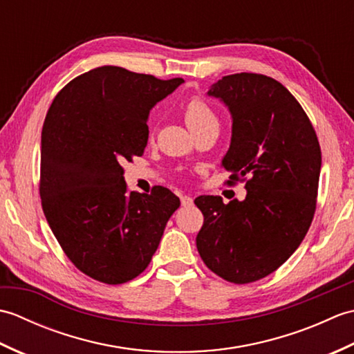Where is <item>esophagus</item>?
<instances>
[{
    "mask_svg": "<svg viewBox=\"0 0 354 354\" xmlns=\"http://www.w3.org/2000/svg\"><path fill=\"white\" fill-rule=\"evenodd\" d=\"M181 204L183 207H190L193 204V199L190 196H187V194H184V196H181Z\"/></svg>",
    "mask_w": 354,
    "mask_h": 354,
    "instance_id": "1",
    "label": "esophagus"
}]
</instances>
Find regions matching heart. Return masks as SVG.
Masks as SVG:
<instances>
[{"instance_id":"b5f03b06","label":"heart","mask_w":354,"mask_h":354,"mask_svg":"<svg viewBox=\"0 0 354 354\" xmlns=\"http://www.w3.org/2000/svg\"><path fill=\"white\" fill-rule=\"evenodd\" d=\"M184 118L193 133L198 132L199 129H204L207 126L219 124L214 111L208 106L207 102L199 99V97H193V99L185 103Z\"/></svg>"}]
</instances>
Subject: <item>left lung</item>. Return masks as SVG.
<instances>
[{"label": "left lung", "mask_w": 354, "mask_h": 354, "mask_svg": "<svg viewBox=\"0 0 354 354\" xmlns=\"http://www.w3.org/2000/svg\"><path fill=\"white\" fill-rule=\"evenodd\" d=\"M207 95L228 108L232 127L222 167L248 176L243 201L199 196L196 246L208 269L245 284L272 274L295 252L317 208L321 149L309 117L280 82L254 73L225 76ZM245 181V179H243Z\"/></svg>", "instance_id": "8db88e82"}]
</instances>
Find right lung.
<instances>
[{"mask_svg": "<svg viewBox=\"0 0 354 354\" xmlns=\"http://www.w3.org/2000/svg\"><path fill=\"white\" fill-rule=\"evenodd\" d=\"M122 66H99L56 95L41 140L44 214L74 266L106 284L145 270L181 205L165 187L127 192L123 161L145 152L147 118L183 84Z\"/></svg>", "mask_w": 354, "mask_h": 354, "instance_id": "obj_1", "label": "right lung"}]
</instances>
